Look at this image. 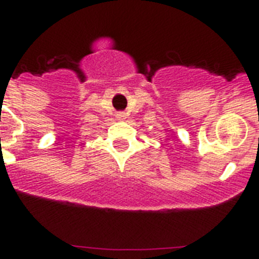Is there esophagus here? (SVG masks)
<instances>
[{
    "mask_svg": "<svg viewBox=\"0 0 259 259\" xmlns=\"http://www.w3.org/2000/svg\"><path fill=\"white\" fill-rule=\"evenodd\" d=\"M116 118H118L119 120H124V119H125V114L124 113H119L118 115H116Z\"/></svg>",
    "mask_w": 259,
    "mask_h": 259,
    "instance_id": "34e87169",
    "label": "esophagus"
}]
</instances>
